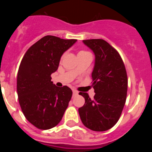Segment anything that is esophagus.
<instances>
[{"label": "esophagus", "mask_w": 152, "mask_h": 152, "mask_svg": "<svg viewBox=\"0 0 152 152\" xmlns=\"http://www.w3.org/2000/svg\"><path fill=\"white\" fill-rule=\"evenodd\" d=\"M77 94H78V92H77L76 90H73V95H74V96H76V95H77Z\"/></svg>", "instance_id": "esophagus-1"}]
</instances>
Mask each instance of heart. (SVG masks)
<instances>
[{
    "label": "heart",
    "instance_id": "obj_1",
    "mask_svg": "<svg viewBox=\"0 0 152 152\" xmlns=\"http://www.w3.org/2000/svg\"><path fill=\"white\" fill-rule=\"evenodd\" d=\"M88 53H89V52H87V51L81 50V51H80V52H78V55H77V56H81V55H85V54H88Z\"/></svg>",
    "mask_w": 152,
    "mask_h": 152
}]
</instances>
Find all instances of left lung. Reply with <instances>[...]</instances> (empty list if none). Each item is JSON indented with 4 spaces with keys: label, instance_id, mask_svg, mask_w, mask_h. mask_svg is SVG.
<instances>
[{
    "label": "left lung",
    "instance_id": "1",
    "mask_svg": "<svg viewBox=\"0 0 152 152\" xmlns=\"http://www.w3.org/2000/svg\"><path fill=\"white\" fill-rule=\"evenodd\" d=\"M95 54L92 87L95 95L80 92L85 103L78 109L83 124L90 129L103 132L119 120L126 100L128 77L126 67L116 49L102 39L84 40Z\"/></svg>",
    "mask_w": 152,
    "mask_h": 152
}]
</instances>
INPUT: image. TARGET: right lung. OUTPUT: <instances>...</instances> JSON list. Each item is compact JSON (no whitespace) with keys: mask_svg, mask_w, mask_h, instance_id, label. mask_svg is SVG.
<instances>
[{"mask_svg":"<svg viewBox=\"0 0 152 152\" xmlns=\"http://www.w3.org/2000/svg\"><path fill=\"white\" fill-rule=\"evenodd\" d=\"M76 41L45 36L29 47L21 61L17 80L19 103L26 119L39 129L57 126L71 100L72 90L56 87L51 75L57 71L63 53Z\"/></svg>","mask_w":152,"mask_h":152,"instance_id":"add662e5","label":"right lung"}]
</instances>
